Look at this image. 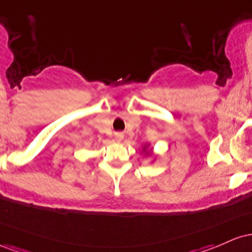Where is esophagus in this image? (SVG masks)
Returning a JSON list of instances; mask_svg holds the SVG:
<instances>
[{
  "instance_id": "1",
  "label": "esophagus",
  "mask_w": 252,
  "mask_h": 252,
  "mask_svg": "<svg viewBox=\"0 0 252 252\" xmlns=\"http://www.w3.org/2000/svg\"><path fill=\"white\" fill-rule=\"evenodd\" d=\"M123 138H124V134L123 133H115V135H114V139L117 140V141L123 140Z\"/></svg>"
}]
</instances>
